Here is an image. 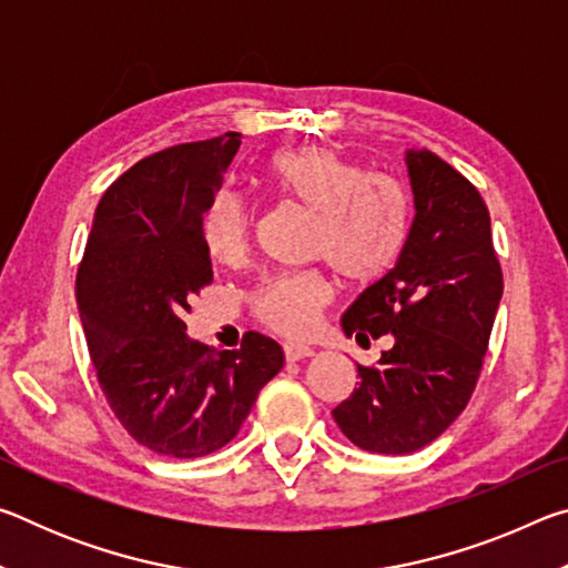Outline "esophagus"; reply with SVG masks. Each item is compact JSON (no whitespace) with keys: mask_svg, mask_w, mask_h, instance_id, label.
<instances>
[{"mask_svg":"<svg viewBox=\"0 0 568 568\" xmlns=\"http://www.w3.org/2000/svg\"><path fill=\"white\" fill-rule=\"evenodd\" d=\"M283 351H285L287 361H305V358H311V355H315L311 345H301V343H285Z\"/></svg>","mask_w":568,"mask_h":568,"instance_id":"obj_1","label":"esophagus"}]
</instances>
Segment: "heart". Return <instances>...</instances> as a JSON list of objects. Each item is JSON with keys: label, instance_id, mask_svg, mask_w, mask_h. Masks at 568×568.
I'll use <instances>...</instances> for the list:
<instances>
[{"label": "heart", "instance_id": "heart-1", "mask_svg": "<svg viewBox=\"0 0 568 568\" xmlns=\"http://www.w3.org/2000/svg\"><path fill=\"white\" fill-rule=\"evenodd\" d=\"M267 180L283 197L315 213L313 253L325 257L345 281L373 283L396 265L410 227V197L403 182L365 172L358 162L331 148L303 145L277 152ZM250 205L233 190H220L200 223L205 253L215 263L235 265L250 247ZM333 297L318 271L271 275L250 295L267 328L305 335Z\"/></svg>", "mask_w": 568, "mask_h": 568}]
</instances>
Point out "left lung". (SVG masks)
I'll list each match as a JSON object with an SVG mask.
<instances>
[{
    "mask_svg": "<svg viewBox=\"0 0 568 568\" xmlns=\"http://www.w3.org/2000/svg\"><path fill=\"white\" fill-rule=\"evenodd\" d=\"M413 223L396 267L355 297L341 328L361 345L390 335L376 368L333 410L345 438L403 456L436 440L466 408L501 303L491 217L448 162L408 150Z\"/></svg>",
    "mask_w": 568,
    "mask_h": 568,
    "instance_id": "obj_1",
    "label": "left lung"
}]
</instances>
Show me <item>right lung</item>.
I'll list each match as a JSON object with an SVG mask.
<instances>
[{"instance_id": "1", "label": "right lung", "mask_w": 568, "mask_h": 568, "mask_svg": "<svg viewBox=\"0 0 568 568\" xmlns=\"http://www.w3.org/2000/svg\"><path fill=\"white\" fill-rule=\"evenodd\" d=\"M240 134L155 152L112 182L77 271V307L100 388L124 430L168 458L237 436L283 348L245 333L237 351L187 338L190 297L213 283L200 223Z\"/></svg>"}]
</instances>
